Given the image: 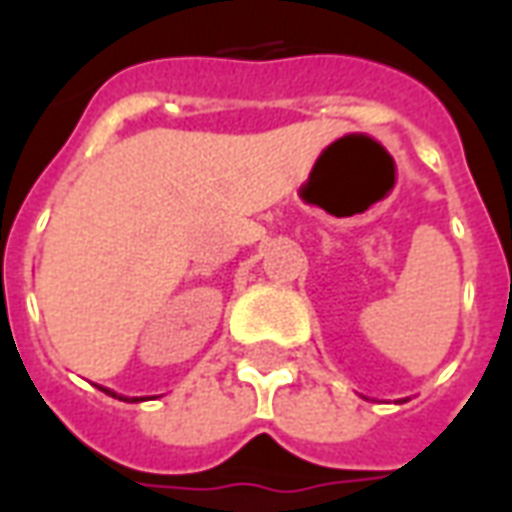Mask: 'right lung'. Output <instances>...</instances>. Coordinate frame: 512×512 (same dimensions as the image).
<instances>
[{"mask_svg":"<svg viewBox=\"0 0 512 512\" xmlns=\"http://www.w3.org/2000/svg\"><path fill=\"white\" fill-rule=\"evenodd\" d=\"M101 389H104V386H101ZM106 395H115V392H112V389H104ZM117 397V395H115ZM120 400H128V397H120ZM134 400H142V397H134Z\"/></svg>","mask_w":512,"mask_h":512,"instance_id":"add662e5","label":"right lung"}]
</instances>
